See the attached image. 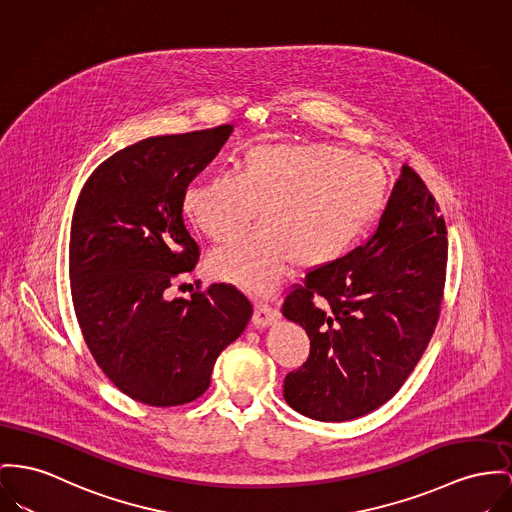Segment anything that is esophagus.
Returning <instances> with one entry per match:
<instances>
[{"label":"esophagus","instance_id":"esophagus-1","mask_svg":"<svg viewBox=\"0 0 512 512\" xmlns=\"http://www.w3.org/2000/svg\"><path fill=\"white\" fill-rule=\"evenodd\" d=\"M277 318H279V312L275 308L268 307L266 303H258L254 308V314H252V324L256 328H266V326L273 324Z\"/></svg>","mask_w":512,"mask_h":512}]
</instances>
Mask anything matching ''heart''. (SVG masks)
Listing matches in <instances>:
<instances>
[{
  "mask_svg": "<svg viewBox=\"0 0 512 512\" xmlns=\"http://www.w3.org/2000/svg\"><path fill=\"white\" fill-rule=\"evenodd\" d=\"M388 172L371 157L328 143H264L244 151L239 172H217L186 188V217L215 242L254 221L260 231L209 258V272L254 295L270 293L291 264L299 272L343 258L375 225Z\"/></svg>",
  "mask_w": 512,
  "mask_h": 512,
  "instance_id": "1",
  "label": "heart"
}]
</instances>
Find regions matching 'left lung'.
Wrapping results in <instances>:
<instances>
[{"label": "left lung", "mask_w": 512, "mask_h": 512, "mask_svg": "<svg viewBox=\"0 0 512 512\" xmlns=\"http://www.w3.org/2000/svg\"><path fill=\"white\" fill-rule=\"evenodd\" d=\"M439 211L419 174L404 165L373 237L308 272L285 297L283 316L310 340L307 361L283 382L295 411L349 421L402 388L443 305L448 240Z\"/></svg>", "instance_id": "left-lung-1"}]
</instances>
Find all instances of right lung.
<instances>
[{
    "label": "right lung",
    "instance_id": "add662e5",
    "mask_svg": "<svg viewBox=\"0 0 512 512\" xmlns=\"http://www.w3.org/2000/svg\"><path fill=\"white\" fill-rule=\"evenodd\" d=\"M233 126L141 139L101 163L71 219V299L85 343L132 400L172 408L209 388L219 353L244 332L252 305L213 283L190 299L169 289L200 258L182 200Z\"/></svg>",
    "mask_w": 512,
    "mask_h": 512
}]
</instances>
